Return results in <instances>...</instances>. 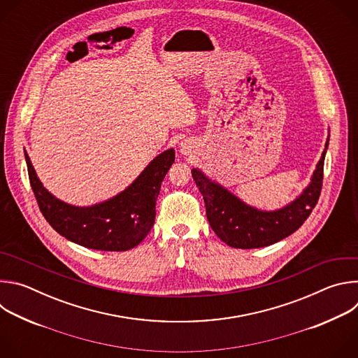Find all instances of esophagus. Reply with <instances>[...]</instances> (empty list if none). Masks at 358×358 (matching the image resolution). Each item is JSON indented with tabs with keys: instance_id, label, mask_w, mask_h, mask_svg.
<instances>
[{
	"instance_id": "esophagus-1",
	"label": "esophagus",
	"mask_w": 358,
	"mask_h": 358,
	"mask_svg": "<svg viewBox=\"0 0 358 358\" xmlns=\"http://www.w3.org/2000/svg\"><path fill=\"white\" fill-rule=\"evenodd\" d=\"M181 150H182V152H188V148L185 145H181Z\"/></svg>"
}]
</instances>
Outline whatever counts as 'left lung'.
I'll list each match as a JSON object with an SVG mask.
<instances>
[{
  "mask_svg": "<svg viewBox=\"0 0 358 358\" xmlns=\"http://www.w3.org/2000/svg\"><path fill=\"white\" fill-rule=\"evenodd\" d=\"M327 147L329 138L310 184L294 201L276 211H262L248 206L202 171L192 169V178L206 202L207 218L213 231L222 242L239 249L269 246L297 231L319 201Z\"/></svg>",
  "mask_w": 358,
  "mask_h": 358,
  "instance_id": "8db88e82",
  "label": "left lung"
}]
</instances>
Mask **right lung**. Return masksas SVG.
<instances>
[{"mask_svg": "<svg viewBox=\"0 0 358 358\" xmlns=\"http://www.w3.org/2000/svg\"><path fill=\"white\" fill-rule=\"evenodd\" d=\"M25 160L39 210L50 227L80 246L122 252L137 246L155 225L156 199L176 152L163 151L124 191L92 207H75L54 196L36 177L27 151Z\"/></svg>", "mask_w": 358, "mask_h": 358, "instance_id": "1", "label": "right lung"}]
</instances>
